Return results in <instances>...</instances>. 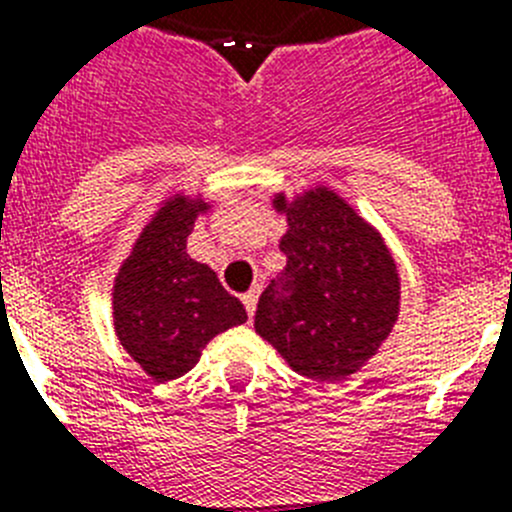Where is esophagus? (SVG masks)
<instances>
[{"mask_svg":"<svg viewBox=\"0 0 512 512\" xmlns=\"http://www.w3.org/2000/svg\"><path fill=\"white\" fill-rule=\"evenodd\" d=\"M241 300H243V307H246V312H248V318H253V312H256V302H259V289H251V292H246Z\"/></svg>","mask_w":512,"mask_h":512,"instance_id":"34e87169","label":"esophagus"}]
</instances>
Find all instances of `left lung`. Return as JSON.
Listing matches in <instances>:
<instances>
[{"mask_svg":"<svg viewBox=\"0 0 512 512\" xmlns=\"http://www.w3.org/2000/svg\"><path fill=\"white\" fill-rule=\"evenodd\" d=\"M279 248L287 266L264 289L253 328L297 374L338 382L356 374L390 336L400 312V277L384 238L333 189L289 202Z\"/></svg>","mask_w":512,"mask_h":512,"instance_id":"obj_1","label":"left lung"}]
</instances>
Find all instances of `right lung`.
Instances as JSON below:
<instances>
[{
    "mask_svg": "<svg viewBox=\"0 0 512 512\" xmlns=\"http://www.w3.org/2000/svg\"><path fill=\"white\" fill-rule=\"evenodd\" d=\"M207 210L202 197H169L140 230L112 287L117 341L156 382L187 374L217 333L246 323L241 300L187 253L194 220Z\"/></svg>",
    "mask_w": 512,
    "mask_h": 512,
    "instance_id": "obj_1",
    "label": "right lung"
}]
</instances>
